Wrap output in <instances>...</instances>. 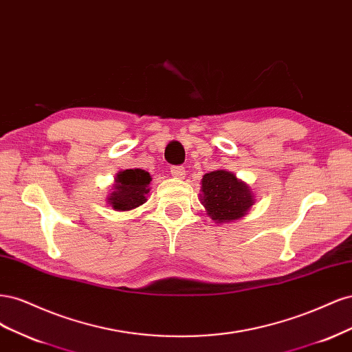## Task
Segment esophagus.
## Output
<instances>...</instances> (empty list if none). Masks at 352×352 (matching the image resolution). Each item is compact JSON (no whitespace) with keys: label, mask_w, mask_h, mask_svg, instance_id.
<instances>
[{"label":"esophagus","mask_w":352,"mask_h":352,"mask_svg":"<svg viewBox=\"0 0 352 352\" xmlns=\"http://www.w3.org/2000/svg\"><path fill=\"white\" fill-rule=\"evenodd\" d=\"M170 173H172L173 177H184L185 176V167L184 166H172L170 167Z\"/></svg>","instance_id":"obj_1"}]
</instances>
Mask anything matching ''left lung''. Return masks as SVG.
Segmentation results:
<instances>
[{
	"label": "left lung",
	"mask_w": 352,
	"mask_h": 352,
	"mask_svg": "<svg viewBox=\"0 0 352 352\" xmlns=\"http://www.w3.org/2000/svg\"><path fill=\"white\" fill-rule=\"evenodd\" d=\"M201 202L207 214L217 223L242 217L252 206L250 186L226 170H216L202 177Z\"/></svg>",
	"instance_id": "1"
}]
</instances>
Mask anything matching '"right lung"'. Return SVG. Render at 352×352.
Listing matches in <instances>:
<instances>
[{
    "instance_id": "1",
    "label": "right lung",
    "mask_w": 352,
    "mask_h": 352,
    "mask_svg": "<svg viewBox=\"0 0 352 352\" xmlns=\"http://www.w3.org/2000/svg\"><path fill=\"white\" fill-rule=\"evenodd\" d=\"M151 176L141 168H127L117 175L114 190L111 192L109 202L114 210L129 211L142 206L146 201L145 195L150 192Z\"/></svg>"
}]
</instances>
